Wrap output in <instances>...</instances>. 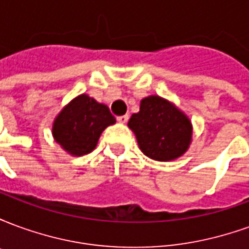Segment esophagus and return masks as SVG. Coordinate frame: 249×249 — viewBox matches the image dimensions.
Segmentation results:
<instances>
[{
    "mask_svg": "<svg viewBox=\"0 0 249 249\" xmlns=\"http://www.w3.org/2000/svg\"><path fill=\"white\" fill-rule=\"evenodd\" d=\"M128 120H129V116H128V114H124V116H119V117H117V121H119L120 124H125Z\"/></svg>",
    "mask_w": 249,
    "mask_h": 249,
    "instance_id": "1",
    "label": "esophagus"
}]
</instances>
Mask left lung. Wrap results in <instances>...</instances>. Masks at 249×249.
<instances>
[{
  "mask_svg": "<svg viewBox=\"0 0 249 249\" xmlns=\"http://www.w3.org/2000/svg\"><path fill=\"white\" fill-rule=\"evenodd\" d=\"M128 126L136 135L141 152L156 161L183 156L192 141L189 119L160 96L142 98L140 112L132 114Z\"/></svg>",
  "mask_w": 249,
  "mask_h": 249,
  "instance_id": "1",
  "label": "left lung"
}]
</instances>
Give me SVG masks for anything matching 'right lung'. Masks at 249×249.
Masks as SVG:
<instances>
[{"label": "right lung", "mask_w": 249, "mask_h": 249, "mask_svg": "<svg viewBox=\"0 0 249 249\" xmlns=\"http://www.w3.org/2000/svg\"><path fill=\"white\" fill-rule=\"evenodd\" d=\"M116 123L107 105L88 94L73 98L53 123L54 140L71 156H84L96 148L103 130Z\"/></svg>", "instance_id": "right-lung-1"}]
</instances>
